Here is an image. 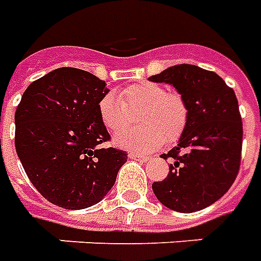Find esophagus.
<instances>
[{
	"label": "esophagus",
	"mask_w": 261,
	"mask_h": 261,
	"mask_svg": "<svg viewBox=\"0 0 261 261\" xmlns=\"http://www.w3.org/2000/svg\"><path fill=\"white\" fill-rule=\"evenodd\" d=\"M128 158H130V159L138 160V162H148V160H149V156L142 155V153H137V152H130Z\"/></svg>",
	"instance_id": "esophagus-1"
}]
</instances>
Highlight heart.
<instances>
[{"instance_id":"obj_1","label":"heart","mask_w":261,"mask_h":261,"mask_svg":"<svg viewBox=\"0 0 261 261\" xmlns=\"http://www.w3.org/2000/svg\"><path fill=\"white\" fill-rule=\"evenodd\" d=\"M119 96L108 92L98 103L102 124L109 131H118L129 121L128 109H141L136 129H125L115 136L121 148L133 150H153L166 142H174L184 134L190 109L179 92L167 91L165 86L142 82L123 88Z\"/></svg>"}]
</instances>
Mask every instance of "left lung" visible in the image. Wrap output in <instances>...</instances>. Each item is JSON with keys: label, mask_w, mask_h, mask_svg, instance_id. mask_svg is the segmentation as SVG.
Listing matches in <instances>:
<instances>
[{"label": "left lung", "mask_w": 261, "mask_h": 261, "mask_svg": "<svg viewBox=\"0 0 261 261\" xmlns=\"http://www.w3.org/2000/svg\"><path fill=\"white\" fill-rule=\"evenodd\" d=\"M149 80L175 87L190 109L178 144L162 155L170 160L169 174L152 190L160 203L175 212L204 209L238 175L244 136L238 99L219 74L195 65L171 66Z\"/></svg>", "instance_id": "left-lung-1"}]
</instances>
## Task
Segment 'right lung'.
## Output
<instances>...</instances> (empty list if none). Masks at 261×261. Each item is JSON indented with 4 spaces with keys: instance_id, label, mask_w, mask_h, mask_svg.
I'll use <instances>...</instances> for the list:
<instances>
[{
    "instance_id": "obj_1",
    "label": "right lung",
    "mask_w": 261,
    "mask_h": 261,
    "mask_svg": "<svg viewBox=\"0 0 261 261\" xmlns=\"http://www.w3.org/2000/svg\"><path fill=\"white\" fill-rule=\"evenodd\" d=\"M108 92L91 73L61 67L33 82L17 105V156L34 188L59 207L98 203L127 162L124 150L101 146L111 141L98 113Z\"/></svg>"
}]
</instances>
